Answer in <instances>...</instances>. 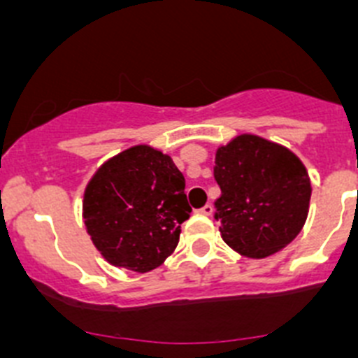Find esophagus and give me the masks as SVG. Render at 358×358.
I'll return each mask as SVG.
<instances>
[{
  "label": "esophagus",
  "mask_w": 358,
  "mask_h": 358,
  "mask_svg": "<svg viewBox=\"0 0 358 358\" xmlns=\"http://www.w3.org/2000/svg\"><path fill=\"white\" fill-rule=\"evenodd\" d=\"M199 213H203V215H212L213 213V206L210 205V203H206L203 208H199Z\"/></svg>",
  "instance_id": "esophagus-1"
}]
</instances>
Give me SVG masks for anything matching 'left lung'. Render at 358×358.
I'll list each match as a JSON object with an SVG mask.
<instances>
[{
    "label": "left lung",
    "mask_w": 358,
    "mask_h": 358,
    "mask_svg": "<svg viewBox=\"0 0 358 358\" xmlns=\"http://www.w3.org/2000/svg\"><path fill=\"white\" fill-rule=\"evenodd\" d=\"M213 176L220 187L215 219L233 250L262 259L302 231L313 189L306 166L289 148L240 134L217 148Z\"/></svg>",
    "instance_id": "left-lung-1"
}]
</instances>
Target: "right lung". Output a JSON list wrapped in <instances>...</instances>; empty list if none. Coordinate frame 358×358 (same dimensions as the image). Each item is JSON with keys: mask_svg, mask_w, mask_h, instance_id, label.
Masks as SVG:
<instances>
[{"mask_svg": "<svg viewBox=\"0 0 358 358\" xmlns=\"http://www.w3.org/2000/svg\"><path fill=\"white\" fill-rule=\"evenodd\" d=\"M190 212L183 175L168 153L150 145L106 160L83 196L86 233L102 258L139 273L175 252Z\"/></svg>", "mask_w": 358, "mask_h": 358, "instance_id": "1", "label": "right lung"}]
</instances>
